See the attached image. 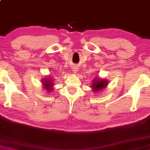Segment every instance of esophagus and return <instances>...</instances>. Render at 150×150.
Returning <instances> with one entry per match:
<instances>
[{
    "mask_svg": "<svg viewBox=\"0 0 150 150\" xmlns=\"http://www.w3.org/2000/svg\"><path fill=\"white\" fill-rule=\"evenodd\" d=\"M72 71H73L74 73H75V72H77V68L75 67H72Z\"/></svg>",
    "mask_w": 150,
    "mask_h": 150,
    "instance_id": "esophagus-1",
    "label": "esophagus"
}]
</instances>
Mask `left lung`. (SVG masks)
<instances>
[{
	"instance_id": "1",
	"label": "left lung",
	"mask_w": 150,
	"mask_h": 150,
	"mask_svg": "<svg viewBox=\"0 0 150 150\" xmlns=\"http://www.w3.org/2000/svg\"><path fill=\"white\" fill-rule=\"evenodd\" d=\"M107 82L106 81H104V80H96V82H94L92 84V87H93V91H98L104 88L107 86Z\"/></svg>"
}]
</instances>
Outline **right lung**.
<instances>
[{
	"mask_svg": "<svg viewBox=\"0 0 150 150\" xmlns=\"http://www.w3.org/2000/svg\"><path fill=\"white\" fill-rule=\"evenodd\" d=\"M43 85H44V86H45V88L46 89L47 91H51V86H53V82H52V81H51V79H45V81H44V82H43Z\"/></svg>",
	"mask_w": 150,
	"mask_h": 150,
	"instance_id": "right-lung-1",
	"label": "right lung"
}]
</instances>
